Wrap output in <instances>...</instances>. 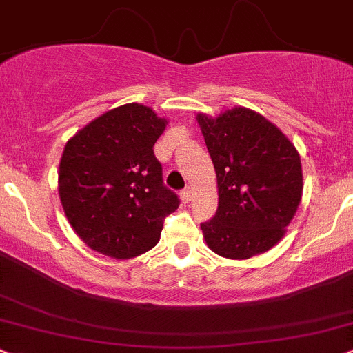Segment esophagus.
Listing matches in <instances>:
<instances>
[{"label":"esophagus","mask_w":353,"mask_h":353,"mask_svg":"<svg viewBox=\"0 0 353 353\" xmlns=\"http://www.w3.org/2000/svg\"><path fill=\"white\" fill-rule=\"evenodd\" d=\"M180 199H181V202H185V203L190 201V199H192V190H190V188H188V187L183 188V190L180 192Z\"/></svg>","instance_id":"34e87169"}]
</instances>
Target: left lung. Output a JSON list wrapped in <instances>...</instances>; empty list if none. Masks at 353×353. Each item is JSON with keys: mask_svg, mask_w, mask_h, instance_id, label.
I'll return each mask as SVG.
<instances>
[{"mask_svg": "<svg viewBox=\"0 0 353 353\" xmlns=\"http://www.w3.org/2000/svg\"><path fill=\"white\" fill-rule=\"evenodd\" d=\"M217 176L216 216L202 223L217 255L246 260L285 234L301 197L303 168L294 144L263 115L234 107L212 119L197 115Z\"/></svg>", "mask_w": 353, "mask_h": 353, "instance_id": "1", "label": "left lung"}]
</instances>
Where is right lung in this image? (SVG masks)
Here are the masks:
<instances>
[{
    "label": "right lung",
    "instance_id": "obj_1",
    "mask_svg": "<svg viewBox=\"0 0 353 353\" xmlns=\"http://www.w3.org/2000/svg\"><path fill=\"white\" fill-rule=\"evenodd\" d=\"M152 108L125 103L74 134L59 163V197L69 224L95 252L139 256L159 241L163 221L178 209L163 185L152 146L166 127Z\"/></svg>",
    "mask_w": 353,
    "mask_h": 353
}]
</instances>
